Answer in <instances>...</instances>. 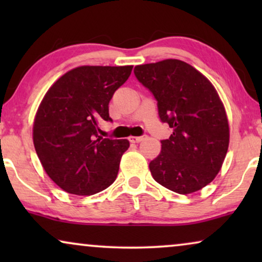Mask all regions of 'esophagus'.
Returning <instances> with one entry per match:
<instances>
[{
    "instance_id": "34e87169",
    "label": "esophagus",
    "mask_w": 262,
    "mask_h": 262,
    "mask_svg": "<svg viewBox=\"0 0 262 262\" xmlns=\"http://www.w3.org/2000/svg\"><path fill=\"white\" fill-rule=\"evenodd\" d=\"M146 136H141V137H136V136H131V137H128V141L131 143H139L142 142L143 139H145Z\"/></svg>"
}]
</instances>
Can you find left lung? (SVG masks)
Wrapping results in <instances>:
<instances>
[{"label": "left lung", "mask_w": 262, "mask_h": 262, "mask_svg": "<svg viewBox=\"0 0 262 262\" xmlns=\"http://www.w3.org/2000/svg\"><path fill=\"white\" fill-rule=\"evenodd\" d=\"M157 100L159 116L173 128L149 163L154 180L179 194L196 192L216 178L229 146L228 117L213 84L179 59L135 67Z\"/></svg>", "instance_id": "1"}]
</instances>
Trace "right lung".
<instances>
[{"mask_svg":"<svg viewBox=\"0 0 262 262\" xmlns=\"http://www.w3.org/2000/svg\"><path fill=\"white\" fill-rule=\"evenodd\" d=\"M132 68L77 67L42 98L34 117L33 144L46 174L63 191L92 195L116 180L130 143L100 137L98 125L112 120L108 103Z\"/></svg>","mask_w":262,"mask_h":262,"instance_id":"obj_1","label":"right lung"}]
</instances>
